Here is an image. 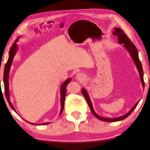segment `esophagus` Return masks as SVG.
Segmentation results:
<instances>
[{
    "instance_id": "1",
    "label": "esophagus",
    "mask_w": 150,
    "mask_h": 150,
    "mask_svg": "<svg viewBox=\"0 0 150 150\" xmlns=\"http://www.w3.org/2000/svg\"><path fill=\"white\" fill-rule=\"evenodd\" d=\"M86 76L84 73H79L76 75V79L81 82H83L86 80Z\"/></svg>"
}]
</instances>
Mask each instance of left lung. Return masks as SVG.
I'll use <instances>...</instances> for the list:
<instances>
[{
    "label": "left lung",
    "mask_w": 150,
    "mask_h": 150,
    "mask_svg": "<svg viewBox=\"0 0 150 150\" xmlns=\"http://www.w3.org/2000/svg\"><path fill=\"white\" fill-rule=\"evenodd\" d=\"M113 35H117L118 39H119V40H118V42L121 44H123L124 46L126 47V49L129 51V52L132 57L133 61H134L137 67V69H138L139 72L140 77H141V81L142 82V86L144 87V73H143V69H142L141 62V61H140L139 58L137 49L136 48L135 46L133 44V43L132 42V41L130 40L128 37L126 35V34L124 33V31L121 29H120V28H115V31L113 32ZM82 93L84 95V97H85L86 100L89 106H90L91 111L92 112V113L93 114V115L96 117L97 118H98V119H100L103 121H105V122H117V121L122 120L124 119H126V118L128 117L129 115L132 113V111L135 109V108L137 107V104L139 103V100L137 103H136L135 106L132 108V110H130L128 113H126V115H123V116H121V117H117V118H112V119H106V118L101 117L99 115H98L95 112V111L93 110V106H92L90 98V97H89L86 91L84 89H82Z\"/></svg>",
    "instance_id": "1"
}]
</instances>
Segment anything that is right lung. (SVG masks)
I'll list each match as a JSON object with an SVG mask.
<instances>
[{"label": "right lung", "instance_id": "1", "mask_svg": "<svg viewBox=\"0 0 150 150\" xmlns=\"http://www.w3.org/2000/svg\"><path fill=\"white\" fill-rule=\"evenodd\" d=\"M18 39L15 40V42L12 44L11 47H10V50H9V58L7 62H6V65H5V68L4 70V76H3V81H4V91H5V95H6V97L7 98V100L8 102V103L9 104V106H11L13 110L15 111V108L13 106L12 104L11 103V101L9 100V86H8V76H9V69H10L11 65L12 64L13 59V57L15 54L17 52V46L16 45V42H17ZM70 81H71V79H68L67 80L64 82L62 84L61 89H60V94H61V110H60V115L62 113L63 109H64V101H65V97H66V86L68 85ZM30 124H35V125H39V124H35L33 123H31ZM48 123H43L42 125H44V124H47Z\"/></svg>", "mask_w": 150, "mask_h": 150}]
</instances>
